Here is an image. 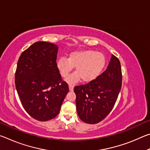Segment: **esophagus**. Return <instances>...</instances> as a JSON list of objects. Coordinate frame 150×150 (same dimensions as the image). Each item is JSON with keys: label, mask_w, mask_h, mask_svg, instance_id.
I'll list each match as a JSON object with an SVG mask.
<instances>
[{"label": "esophagus", "mask_w": 150, "mask_h": 150, "mask_svg": "<svg viewBox=\"0 0 150 150\" xmlns=\"http://www.w3.org/2000/svg\"><path fill=\"white\" fill-rule=\"evenodd\" d=\"M73 88H74V87H73V85H69V91H73Z\"/></svg>", "instance_id": "esophagus-1"}]
</instances>
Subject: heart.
<instances>
[{
	"label": "heart",
	"instance_id": "1",
	"mask_svg": "<svg viewBox=\"0 0 150 150\" xmlns=\"http://www.w3.org/2000/svg\"><path fill=\"white\" fill-rule=\"evenodd\" d=\"M106 63V58L102 52L82 50L71 52L67 59L59 58L56 67L63 77H67L76 67V72L66 79L67 83H75L81 79L83 82L89 83L102 73Z\"/></svg>",
	"mask_w": 150,
	"mask_h": 150
}]
</instances>
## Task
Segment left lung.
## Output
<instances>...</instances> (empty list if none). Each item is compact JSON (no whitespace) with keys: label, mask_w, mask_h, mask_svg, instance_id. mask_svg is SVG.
Segmentation results:
<instances>
[{"label":"left lung","mask_w":150,"mask_h":150,"mask_svg":"<svg viewBox=\"0 0 150 150\" xmlns=\"http://www.w3.org/2000/svg\"><path fill=\"white\" fill-rule=\"evenodd\" d=\"M122 87L120 61L112 55L102 74L88 84L76 86V107L84 122L96 124L106 117L115 105Z\"/></svg>","instance_id":"left-lung-1"}]
</instances>
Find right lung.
Listing matches in <instances>:
<instances>
[{
	"label": "right lung",
	"mask_w": 150,
	"mask_h": 150,
	"mask_svg": "<svg viewBox=\"0 0 150 150\" xmlns=\"http://www.w3.org/2000/svg\"><path fill=\"white\" fill-rule=\"evenodd\" d=\"M57 45L46 42L33 44L18 61L15 85L28 114L39 121H47L59 114L69 92L56 67Z\"/></svg>",
	"instance_id": "obj_1"
}]
</instances>
